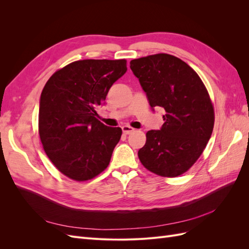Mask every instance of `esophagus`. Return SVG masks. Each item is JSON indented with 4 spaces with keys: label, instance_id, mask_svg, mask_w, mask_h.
I'll use <instances>...</instances> for the list:
<instances>
[{
    "label": "esophagus",
    "instance_id": "esophagus-1",
    "mask_svg": "<svg viewBox=\"0 0 249 249\" xmlns=\"http://www.w3.org/2000/svg\"><path fill=\"white\" fill-rule=\"evenodd\" d=\"M122 129H123L124 134H125V135H129V134H131L135 131V129H133V127L130 126V125H124Z\"/></svg>",
    "mask_w": 249,
    "mask_h": 249
}]
</instances>
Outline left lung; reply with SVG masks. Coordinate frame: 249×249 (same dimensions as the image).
<instances>
[{"instance_id": "8db88e82", "label": "left lung", "mask_w": 249, "mask_h": 249, "mask_svg": "<svg viewBox=\"0 0 249 249\" xmlns=\"http://www.w3.org/2000/svg\"><path fill=\"white\" fill-rule=\"evenodd\" d=\"M130 67L152 109L165 111L161 129L146 133L139 160L158 176L183 175L197 161L213 132L214 108L208 90L189 65L172 55L134 59Z\"/></svg>"}]
</instances>
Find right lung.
Masks as SVG:
<instances>
[{"mask_svg":"<svg viewBox=\"0 0 249 249\" xmlns=\"http://www.w3.org/2000/svg\"><path fill=\"white\" fill-rule=\"evenodd\" d=\"M126 61L79 60L57 71L40 95L38 131L56 168L71 179H91L108 167L123 131L97 119L96 108L126 71Z\"/></svg>","mask_w":249,"mask_h":249,"instance_id":"obj_1","label":"right lung"}]
</instances>
